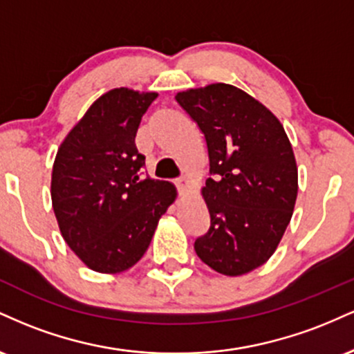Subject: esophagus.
<instances>
[{
  "label": "esophagus",
  "mask_w": 354,
  "mask_h": 354,
  "mask_svg": "<svg viewBox=\"0 0 354 354\" xmlns=\"http://www.w3.org/2000/svg\"><path fill=\"white\" fill-rule=\"evenodd\" d=\"M176 188L180 189V194H185L186 191L189 189V181H188V178H180V180H176Z\"/></svg>",
  "instance_id": "obj_1"
}]
</instances>
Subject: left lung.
Listing matches in <instances>:
<instances>
[{
	"instance_id": "1",
	"label": "left lung",
	"mask_w": 354,
	"mask_h": 354,
	"mask_svg": "<svg viewBox=\"0 0 354 354\" xmlns=\"http://www.w3.org/2000/svg\"><path fill=\"white\" fill-rule=\"evenodd\" d=\"M208 145L209 173L201 188L211 226L194 241L205 265L241 276L265 265L281 241L298 196V166L281 121L233 84L176 93Z\"/></svg>"
}]
</instances>
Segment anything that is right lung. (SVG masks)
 Returning a JSON list of instances; mask_svg holds the SVG:
<instances>
[{
  "mask_svg": "<svg viewBox=\"0 0 354 354\" xmlns=\"http://www.w3.org/2000/svg\"><path fill=\"white\" fill-rule=\"evenodd\" d=\"M154 91L109 89L70 129L56 153L51 201L61 236L96 273L135 266L176 200L173 183L140 178L135 138Z\"/></svg>",
  "mask_w": 354,
  "mask_h": 354,
  "instance_id": "add662e5",
  "label": "right lung"
}]
</instances>
